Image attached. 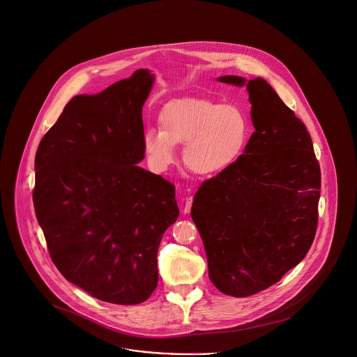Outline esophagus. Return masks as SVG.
Instances as JSON below:
<instances>
[{
    "label": "esophagus",
    "mask_w": 357,
    "mask_h": 357,
    "mask_svg": "<svg viewBox=\"0 0 357 357\" xmlns=\"http://www.w3.org/2000/svg\"><path fill=\"white\" fill-rule=\"evenodd\" d=\"M192 203H193V199H192V196H190V197H188L187 202H185V206H184V213H189V212H190Z\"/></svg>",
    "instance_id": "1"
}]
</instances>
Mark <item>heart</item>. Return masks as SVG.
Returning a JSON list of instances; mask_svg holds the SVG:
<instances>
[{"mask_svg":"<svg viewBox=\"0 0 357 357\" xmlns=\"http://www.w3.org/2000/svg\"><path fill=\"white\" fill-rule=\"evenodd\" d=\"M160 129L142 135L148 165L162 173L176 161V145L184 144L183 161L200 176H213L231 167L248 139V119L236 105L206 99H178L161 110Z\"/></svg>","mask_w":357,"mask_h":357,"instance_id":"b5f03b06","label":"heart"}]
</instances>
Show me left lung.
I'll list each match as a JSON object with an SVG mask.
<instances>
[{
	"label": "left lung",
	"instance_id": "8db88e82",
	"mask_svg": "<svg viewBox=\"0 0 357 357\" xmlns=\"http://www.w3.org/2000/svg\"><path fill=\"white\" fill-rule=\"evenodd\" d=\"M247 84L255 128L243 154L193 197L190 216L209 280L227 296L257 294L305 258L319 225L321 170L310 134L262 77Z\"/></svg>",
	"mask_w": 357,
	"mask_h": 357
}]
</instances>
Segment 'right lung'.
Segmentation results:
<instances>
[{
	"label": "right lung",
	"mask_w": 357,
	"mask_h": 357,
	"mask_svg": "<svg viewBox=\"0 0 357 357\" xmlns=\"http://www.w3.org/2000/svg\"><path fill=\"white\" fill-rule=\"evenodd\" d=\"M154 77L138 70L74 96L40 141L33 206L50 257L98 300L137 305L157 287V252L177 220L174 185L139 168L142 106Z\"/></svg>",
	"instance_id": "add662e5"
}]
</instances>
